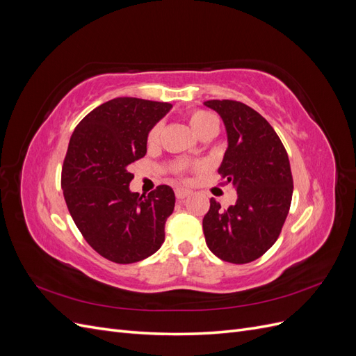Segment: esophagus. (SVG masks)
<instances>
[{"mask_svg":"<svg viewBox=\"0 0 356 356\" xmlns=\"http://www.w3.org/2000/svg\"><path fill=\"white\" fill-rule=\"evenodd\" d=\"M188 195H190V190H186V188H177V190H175V196H177V199H179V200L186 199Z\"/></svg>","mask_w":356,"mask_h":356,"instance_id":"esophagus-1","label":"esophagus"}]
</instances>
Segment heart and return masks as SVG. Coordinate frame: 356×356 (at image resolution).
Returning a JSON list of instances; mask_svg holds the SVG:
<instances>
[{
	"mask_svg": "<svg viewBox=\"0 0 356 356\" xmlns=\"http://www.w3.org/2000/svg\"><path fill=\"white\" fill-rule=\"evenodd\" d=\"M187 118H188V123H190L191 129L199 136L204 132L211 131V129H215V131H217V127H218V123H217V120H215V117L203 110L190 111L187 114ZM160 129H161V126L159 123L149 129V132L147 135V144L149 147L156 145L159 143ZM197 169H199V165H196V163H178L174 169H172V172H174L178 178H186L188 174H191V172H195Z\"/></svg>",
	"mask_w": 356,
	"mask_h": 356,
	"instance_id": "obj_1",
	"label": "heart"
}]
</instances>
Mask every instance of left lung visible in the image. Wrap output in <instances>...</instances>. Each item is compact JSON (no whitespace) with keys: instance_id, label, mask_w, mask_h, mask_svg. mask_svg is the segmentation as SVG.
Returning a JSON list of instances; mask_svg holds the SVG:
<instances>
[{"instance_id":"left-lung-1","label":"left lung","mask_w":356,"mask_h":356,"mask_svg":"<svg viewBox=\"0 0 356 356\" xmlns=\"http://www.w3.org/2000/svg\"><path fill=\"white\" fill-rule=\"evenodd\" d=\"M204 105L227 129L229 148L218 174L238 190V200L227 209L211 199L204 239L222 261L246 264L270 250L282 232L294 188L288 154L275 129L251 106L232 99Z\"/></svg>"}]
</instances>
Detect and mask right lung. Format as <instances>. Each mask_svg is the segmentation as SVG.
Masks as SVG:
<instances>
[{"mask_svg":"<svg viewBox=\"0 0 356 356\" xmlns=\"http://www.w3.org/2000/svg\"><path fill=\"white\" fill-rule=\"evenodd\" d=\"M172 105L115 98L86 115L71 135L60 186L68 211L93 250L117 264L153 255L175 208L169 186L148 196L129 190V165L147 153V135Z\"/></svg>","mask_w":356,"mask_h":356,"instance_id":"obj_1","label":"right lung"}]
</instances>
